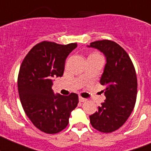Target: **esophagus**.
<instances>
[{
    "instance_id": "obj_1",
    "label": "esophagus",
    "mask_w": 151,
    "mask_h": 151,
    "mask_svg": "<svg viewBox=\"0 0 151 151\" xmlns=\"http://www.w3.org/2000/svg\"><path fill=\"white\" fill-rule=\"evenodd\" d=\"M79 100H80V102H86V101H87V99L82 97V96H80V97H79Z\"/></svg>"
}]
</instances>
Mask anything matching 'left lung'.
I'll return each mask as SVG.
<instances>
[{
    "instance_id": "8db88e82",
    "label": "left lung",
    "mask_w": 151,
    "mask_h": 151,
    "mask_svg": "<svg viewBox=\"0 0 151 151\" xmlns=\"http://www.w3.org/2000/svg\"><path fill=\"white\" fill-rule=\"evenodd\" d=\"M89 47L96 48L106 58L100 84L105 86V102L91 115L92 127L102 133H111L123 125L135 106L137 77L129 55L114 41L97 40Z\"/></svg>"
}]
</instances>
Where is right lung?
Wrapping results in <instances>:
<instances>
[{
    "label": "right lung",
    "mask_w": 151,
    "mask_h": 151,
    "mask_svg": "<svg viewBox=\"0 0 151 151\" xmlns=\"http://www.w3.org/2000/svg\"><path fill=\"white\" fill-rule=\"evenodd\" d=\"M77 46L43 41L35 45L22 62L17 88L22 107L33 125L46 134L60 132L68 124L78 95L54 94L52 79L62 77L68 55Z\"/></svg>",
    "instance_id": "1"
}]
</instances>
